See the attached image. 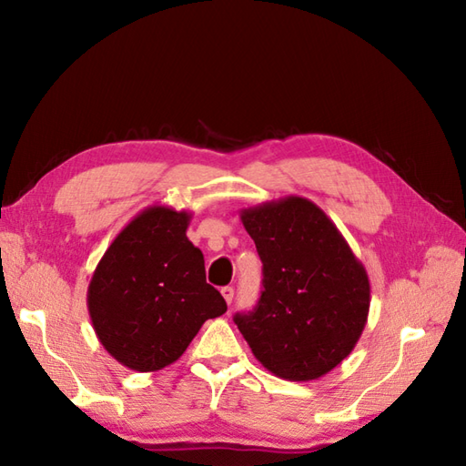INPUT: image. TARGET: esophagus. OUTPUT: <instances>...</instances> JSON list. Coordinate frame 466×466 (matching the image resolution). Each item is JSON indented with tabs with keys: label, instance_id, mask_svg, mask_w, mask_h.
Segmentation results:
<instances>
[{
	"label": "esophagus",
	"instance_id": "esophagus-1",
	"mask_svg": "<svg viewBox=\"0 0 466 466\" xmlns=\"http://www.w3.org/2000/svg\"><path fill=\"white\" fill-rule=\"evenodd\" d=\"M222 296H224V300H226L228 304H232V300H234V289H232V286H224V289H222Z\"/></svg>",
	"mask_w": 466,
	"mask_h": 466
}]
</instances>
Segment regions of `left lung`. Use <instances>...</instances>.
Instances as JSON below:
<instances>
[{
	"label": "left lung",
	"instance_id": "8db88e82",
	"mask_svg": "<svg viewBox=\"0 0 466 466\" xmlns=\"http://www.w3.org/2000/svg\"><path fill=\"white\" fill-rule=\"evenodd\" d=\"M240 220L260 254L264 290L234 322L266 370L294 382L320 379L354 350L369 320L366 268L309 198L244 208Z\"/></svg>",
	"mask_w": 466,
	"mask_h": 466
}]
</instances>
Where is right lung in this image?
I'll list each match as a JSON object with an SVG mask.
<instances>
[{"label": "right lung", "instance_id": "right-lung-1", "mask_svg": "<svg viewBox=\"0 0 466 466\" xmlns=\"http://www.w3.org/2000/svg\"><path fill=\"white\" fill-rule=\"evenodd\" d=\"M192 212L147 206L107 246L87 286L97 340L126 369L176 362L226 300L206 282L204 254L187 240Z\"/></svg>", "mask_w": 466, "mask_h": 466}]
</instances>
